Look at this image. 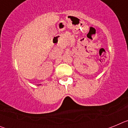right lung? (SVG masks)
Returning <instances> with one entry per match:
<instances>
[{"mask_svg": "<svg viewBox=\"0 0 128 128\" xmlns=\"http://www.w3.org/2000/svg\"><path fill=\"white\" fill-rule=\"evenodd\" d=\"M39 85H40V84H39Z\"/></svg>", "mask_w": 128, "mask_h": 128, "instance_id": "right-lung-1", "label": "right lung"}]
</instances>
